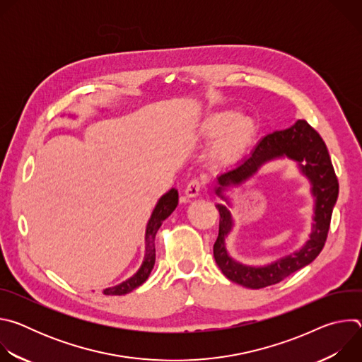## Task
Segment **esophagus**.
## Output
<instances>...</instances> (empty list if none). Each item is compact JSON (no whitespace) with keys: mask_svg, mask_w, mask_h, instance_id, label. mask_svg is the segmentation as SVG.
Listing matches in <instances>:
<instances>
[{"mask_svg":"<svg viewBox=\"0 0 362 362\" xmlns=\"http://www.w3.org/2000/svg\"><path fill=\"white\" fill-rule=\"evenodd\" d=\"M202 189H203V183H202L199 179H192V180L187 183L186 189H185V194H186L187 197H196V196L200 193Z\"/></svg>","mask_w":362,"mask_h":362,"instance_id":"34e87169","label":"esophagus"}]
</instances>
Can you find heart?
<instances>
[{
    "label": "heart",
    "instance_id": "obj_1",
    "mask_svg": "<svg viewBox=\"0 0 362 362\" xmlns=\"http://www.w3.org/2000/svg\"><path fill=\"white\" fill-rule=\"evenodd\" d=\"M257 123L249 116H236L233 112H216L206 117L197 127V137L204 141H214L215 153L219 159L232 160L250 146L257 134Z\"/></svg>",
    "mask_w": 362,
    "mask_h": 362
}]
</instances>
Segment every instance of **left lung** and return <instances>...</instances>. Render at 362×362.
<instances>
[{
    "label": "left lung",
    "mask_w": 362,
    "mask_h": 362,
    "mask_svg": "<svg viewBox=\"0 0 362 362\" xmlns=\"http://www.w3.org/2000/svg\"><path fill=\"white\" fill-rule=\"evenodd\" d=\"M282 156H288L299 163L302 172L311 180L313 194L317 199L314 230L302 249L264 268H253L235 262L225 249V238L232 229V216L226 206L216 204L221 219L219 235L214 245L215 261L228 279L246 288L261 289L275 285L311 264L324 249L329 232L332 209L339 190L338 179L322 137L306 120H298L289 129L265 136L247 159L218 177V196L225 199L222 192L228 186L240 185L255 175L264 163Z\"/></svg>",
    "instance_id": "left-lung-1"
}]
</instances>
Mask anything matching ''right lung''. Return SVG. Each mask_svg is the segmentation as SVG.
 <instances>
[{
	"label": "right lung",
	"instance_id": "right-lung-1",
	"mask_svg": "<svg viewBox=\"0 0 362 362\" xmlns=\"http://www.w3.org/2000/svg\"><path fill=\"white\" fill-rule=\"evenodd\" d=\"M177 200H179V194L176 189L169 190L165 196H162V199L159 200V203L154 208L151 218L147 223V229H146V256H144V262L141 265V268L137 271V274L134 276H132L130 279H127L126 282L113 286V288H107L103 291L105 295H124L132 292L133 289H136L137 286H140L150 275L153 267H154V261H156V247H154V238H156V233L159 230V228L162 226V222L165 219H168L170 216V214L176 209L177 206Z\"/></svg>",
	"mask_w": 362,
	"mask_h": 362
}]
</instances>
